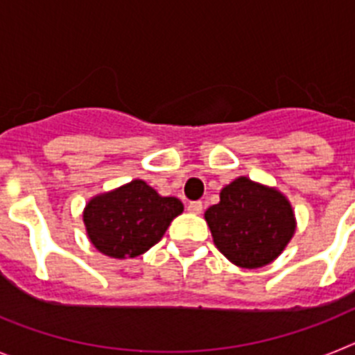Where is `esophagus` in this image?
Instances as JSON below:
<instances>
[{"label":"esophagus","mask_w":355,"mask_h":355,"mask_svg":"<svg viewBox=\"0 0 355 355\" xmlns=\"http://www.w3.org/2000/svg\"><path fill=\"white\" fill-rule=\"evenodd\" d=\"M188 211L199 215V213L202 211V202H200V200H193V202H190V205H188Z\"/></svg>","instance_id":"esophagus-1"}]
</instances>
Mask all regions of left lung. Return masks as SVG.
<instances>
[{
	"label": "left lung",
	"mask_w": 355,
	"mask_h": 355,
	"mask_svg": "<svg viewBox=\"0 0 355 355\" xmlns=\"http://www.w3.org/2000/svg\"><path fill=\"white\" fill-rule=\"evenodd\" d=\"M205 218L216 249L241 268H259L283 252L295 233L290 200L275 188L236 178Z\"/></svg>",
	"instance_id": "left-lung-1"
}]
</instances>
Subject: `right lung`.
I'll return each mask as SVG.
<instances>
[{
    "label": "right lung",
    "instance_id": "right-lung-1",
    "mask_svg": "<svg viewBox=\"0 0 355 355\" xmlns=\"http://www.w3.org/2000/svg\"><path fill=\"white\" fill-rule=\"evenodd\" d=\"M183 213V202L162 197L146 181L135 180L101 193L85 206L89 240L110 258H137L158 243L171 222Z\"/></svg>",
    "mask_w": 355,
    "mask_h": 355
}]
</instances>
